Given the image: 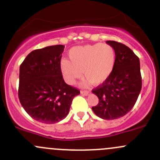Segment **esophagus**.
Returning <instances> with one entry per match:
<instances>
[{"instance_id":"34e87169","label":"esophagus","mask_w":160,"mask_h":160,"mask_svg":"<svg viewBox=\"0 0 160 160\" xmlns=\"http://www.w3.org/2000/svg\"><path fill=\"white\" fill-rule=\"evenodd\" d=\"M90 92L88 91V90H81L80 91V93H81L82 95H84V96H87V95L89 94Z\"/></svg>"}]
</instances>
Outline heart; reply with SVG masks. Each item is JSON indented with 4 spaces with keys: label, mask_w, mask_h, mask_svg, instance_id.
I'll list each match as a JSON object with an SVG mask.
<instances>
[{
    "label": "heart",
    "mask_w": 160,
    "mask_h": 160,
    "mask_svg": "<svg viewBox=\"0 0 160 160\" xmlns=\"http://www.w3.org/2000/svg\"><path fill=\"white\" fill-rule=\"evenodd\" d=\"M70 60L62 59L60 70L66 81L72 85L83 74V84L99 85L109 78L116 62L115 50L108 44L96 43L72 47L68 52Z\"/></svg>",
    "instance_id": "b5f03b06"
}]
</instances>
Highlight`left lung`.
<instances>
[{
  "instance_id": "1",
  "label": "left lung",
  "mask_w": 160,
  "mask_h": 160,
  "mask_svg": "<svg viewBox=\"0 0 160 160\" xmlns=\"http://www.w3.org/2000/svg\"><path fill=\"white\" fill-rule=\"evenodd\" d=\"M106 43L115 50V66L109 78L92 90L99 99L92 110L101 118L114 120L134 107L142 89V77L139 59L130 48L115 41Z\"/></svg>"
}]
</instances>
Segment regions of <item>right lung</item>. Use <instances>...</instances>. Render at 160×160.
I'll return each instance as SVG.
<instances>
[{
	"label": "right lung",
	"mask_w": 160,
	"mask_h": 160,
	"mask_svg": "<svg viewBox=\"0 0 160 160\" xmlns=\"http://www.w3.org/2000/svg\"><path fill=\"white\" fill-rule=\"evenodd\" d=\"M62 45L31 52L20 66L18 98L35 120L54 124L65 118L80 90L67 84L60 70Z\"/></svg>",
	"instance_id": "obj_1"
}]
</instances>
